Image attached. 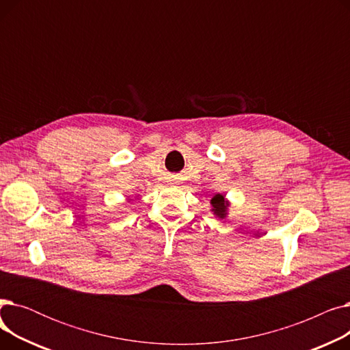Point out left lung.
Returning a JSON list of instances; mask_svg holds the SVG:
<instances>
[{
    "mask_svg": "<svg viewBox=\"0 0 350 350\" xmlns=\"http://www.w3.org/2000/svg\"><path fill=\"white\" fill-rule=\"evenodd\" d=\"M211 206H213V213L218 217V218H226L227 215V208H228V201L224 198V196L221 194H215L211 198Z\"/></svg>",
    "mask_w": 350,
    "mask_h": 350,
    "instance_id": "8db88e82",
    "label": "left lung"
}]
</instances>
